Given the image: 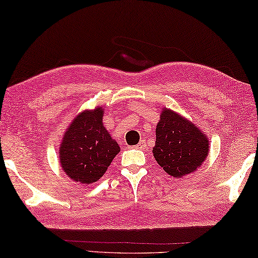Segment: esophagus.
Segmentation results:
<instances>
[{"instance_id":"34e87169","label":"esophagus","mask_w":258,"mask_h":258,"mask_svg":"<svg viewBox=\"0 0 258 258\" xmlns=\"http://www.w3.org/2000/svg\"><path fill=\"white\" fill-rule=\"evenodd\" d=\"M145 146H146V142L145 141H141V142H139V144H137V145L135 146V147H136L137 150H143V148L145 147Z\"/></svg>"}]
</instances>
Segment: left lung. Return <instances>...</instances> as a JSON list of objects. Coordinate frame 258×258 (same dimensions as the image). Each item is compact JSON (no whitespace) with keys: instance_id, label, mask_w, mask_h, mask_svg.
<instances>
[{"instance_id":"left-lung-1","label":"left lung","mask_w":258,"mask_h":258,"mask_svg":"<svg viewBox=\"0 0 258 258\" xmlns=\"http://www.w3.org/2000/svg\"><path fill=\"white\" fill-rule=\"evenodd\" d=\"M153 154L166 173L181 178L202 165L209 154V141L192 122L163 108Z\"/></svg>"}]
</instances>
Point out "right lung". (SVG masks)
Returning a JSON list of instances; mask_svg holds the SVG:
<instances>
[{"label": "right lung", "mask_w": 258, "mask_h": 258, "mask_svg": "<svg viewBox=\"0 0 258 258\" xmlns=\"http://www.w3.org/2000/svg\"><path fill=\"white\" fill-rule=\"evenodd\" d=\"M102 107L85 111L71 122L60 147L62 169L74 181L93 183L105 173L120 152L103 125Z\"/></svg>", "instance_id": "obj_1"}]
</instances>
